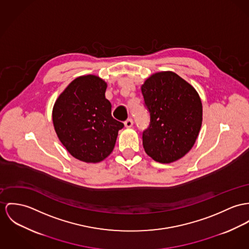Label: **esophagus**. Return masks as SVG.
Listing matches in <instances>:
<instances>
[{
	"label": "esophagus",
	"mask_w": 249,
	"mask_h": 249,
	"mask_svg": "<svg viewBox=\"0 0 249 249\" xmlns=\"http://www.w3.org/2000/svg\"><path fill=\"white\" fill-rule=\"evenodd\" d=\"M125 127L126 128H131L133 125H134V120L132 118H128L126 121H125Z\"/></svg>",
	"instance_id": "34e87169"
}]
</instances>
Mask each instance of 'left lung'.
<instances>
[{
  "mask_svg": "<svg viewBox=\"0 0 249 249\" xmlns=\"http://www.w3.org/2000/svg\"><path fill=\"white\" fill-rule=\"evenodd\" d=\"M150 125L143 132V147L154 161L168 164L191 151L203 119L201 98L177 74L159 72L141 86Z\"/></svg>",
  "mask_w": 249,
  "mask_h": 249,
  "instance_id": "obj_1",
  "label": "left lung"
}]
</instances>
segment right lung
<instances>
[{
    "mask_svg": "<svg viewBox=\"0 0 249 249\" xmlns=\"http://www.w3.org/2000/svg\"><path fill=\"white\" fill-rule=\"evenodd\" d=\"M106 88L107 83L95 75L77 77L53 107V124L59 141L72 156L86 163H97L109 156L118 131L124 127L112 116Z\"/></svg>",
    "mask_w": 249,
    "mask_h": 249,
    "instance_id": "1",
    "label": "right lung"
}]
</instances>
